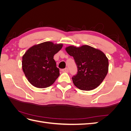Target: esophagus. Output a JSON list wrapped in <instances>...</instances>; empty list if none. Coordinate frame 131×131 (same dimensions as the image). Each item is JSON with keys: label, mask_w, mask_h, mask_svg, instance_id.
Instances as JSON below:
<instances>
[{"label": "esophagus", "mask_w": 131, "mask_h": 131, "mask_svg": "<svg viewBox=\"0 0 131 131\" xmlns=\"http://www.w3.org/2000/svg\"><path fill=\"white\" fill-rule=\"evenodd\" d=\"M62 71L63 72H66V73H68L69 72V69L68 68H66L64 69H63L62 70Z\"/></svg>", "instance_id": "esophagus-1"}]
</instances>
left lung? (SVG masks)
I'll return each instance as SVG.
<instances>
[{
  "label": "left lung",
  "mask_w": 131,
  "mask_h": 131,
  "mask_svg": "<svg viewBox=\"0 0 131 131\" xmlns=\"http://www.w3.org/2000/svg\"><path fill=\"white\" fill-rule=\"evenodd\" d=\"M66 50L70 56L73 57L78 68L77 74L72 77L75 86L84 91L97 88L108 72V59L105 54L88 45L80 47L70 46Z\"/></svg>",
  "instance_id": "1"
}]
</instances>
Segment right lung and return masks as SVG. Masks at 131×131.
Here are the masks:
<instances>
[{
    "label": "right lung",
    "mask_w": 131,
    "mask_h": 131,
    "mask_svg": "<svg viewBox=\"0 0 131 131\" xmlns=\"http://www.w3.org/2000/svg\"><path fill=\"white\" fill-rule=\"evenodd\" d=\"M62 44L46 41L34 45L22 57V69L30 84L38 88H46L52 85L59 76L54 55Z\"/></svg>",
    "instance_id": "1"
}]
</instances>
